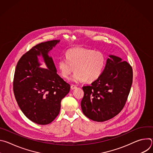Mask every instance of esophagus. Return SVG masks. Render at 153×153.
I'll list each match as a JSON object with an SVG mask.
<instances>
[{"mask_svg": "<svg viewBox=\"0 0 153 153\" xmlns=\"http://www.w3.org/2000/svg\"><path fill=\"white\" fill-rule=\"evenodd\" d=\"M75 88H76V85H71V89L73 90H74Z\"/></svg>", "mask_w": 153, "mask_h": 153, "instance_id": "1", "label": "esophagus"}]
</instances>
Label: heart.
Returning a JSON list of instances; mask_svg holds the SVG:
<instances>
[{
    "label": "heart",
    "instance_id": "1",
    "mask_svg": "<svg viewBox=\"0 0 153 153\" xmlns=\"http://www.w3.org/2000/svg\"><path fill=\"white\" fill-rule=\"evenodd\" d=\"M65 57L58 62L60 74L63 78L68 79L74 70L71 79L74 82L96 81L102 75L106 61L102 52L82 47L68 49Z\"/></svg>",
    "mask_w": 153,
    "mask_h": 153
}]
</instances>
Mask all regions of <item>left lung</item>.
<instances>
[{"mask_svg":"<svg viewBox=\"0 0 153 153\" xmlns=\"http://www.w3.org/2000/svg\"><path fill=\"white\" fill-rule=\"evenodd\" d=\"M109 57L100 77L82 87V112L99 122L113 118L122 110L133 83L131 66L119 57Z\"/></svg>","mask_w":153,"mask_h":153,"instance_id":"obj_1","label":"left lung"}]
</instances>
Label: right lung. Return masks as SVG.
<instances>
[{
  "label": "right lung",
  "instance_id": "right-lung-1",
  "mask_svg": "<svg viewBox=\"0 0 153 153\" xmlns=\"http://www.w3.org/2000/svg\"><path fill=\"white\" fill-rule=\"evenodd\" d=\"M60 40L42 42L25 53L17 62L13 91L22 111L32 122L47 125L58 116L62 99L70 85L57 73L53 59L48 54ZM42 55L48 68L41 69L37 56Z\"/></svg>",
  "mask_w": 153,
  "mask_h": 153
}]
</instances>
